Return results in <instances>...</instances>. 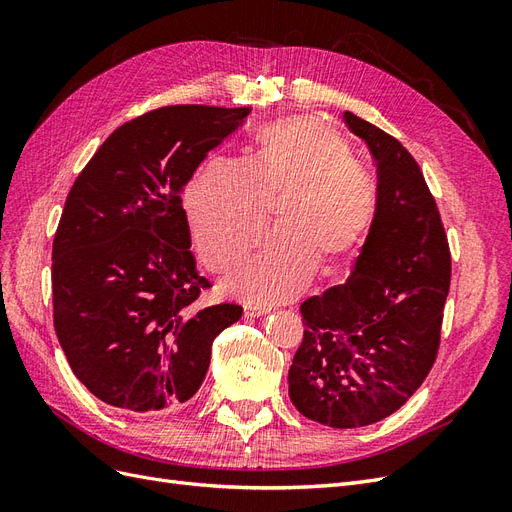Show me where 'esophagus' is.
I'll list each match as a JSON object with an SVG mask.
<instances>
[{
    "instance_id": "34e87169",
    "label": "esophagus",
    "mask_w": 512,
    "mask_h": 512,
    "mask_svg": "<svg viewBox=\"0 0 512 512\" xmlns=\"http://www.w3.org/2000/svg\"><path fill=\"white\" fill-rule=\"evenodd\" d=\"M243 314L245 318H258V316L269 314V307L256 305V303H243Z\"/></svg>"
}]
</instances>
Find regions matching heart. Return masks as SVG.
<instances>
[{"instance_id":"b5f03b06","label":"heart","mask_w":512,"mask_h":512,"mask_svg":"<svg viewBox=\"0 0 512 512\" xmlns=\"http://www.w3.org/2000/svg\"><path fill=\"white\" fill-rule=\"evenodd\" d=\"M277 200V232L228 284L262 303L299 294L316 262L335 269L354 256L376 222L378 183L329 123L307 115L271 121L245 164L211 162L190 185L185 207L205 267L237 269L265 235Z\"/></svg>"}]
</instances>
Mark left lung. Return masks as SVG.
I'll return each mask as SVG.
<instances>
[{
    "mask_svg": "<svg viewBox=\"0 0 512 512\" xmlns=\"http://www.w3.org/2000/svg\"><path fill=\"white\" fill-rule=\"evenodd\" d=\"M378 168V215L348 280L301 303L290 401L335 429L397 412L436 363L451 250L421 166L395 136L352 113Z\"/></svg>",
    "mask_w": 512,
    "mask_h": 512,
    "instance_id": "1",
    "label": "left lung"
}]
</instances>
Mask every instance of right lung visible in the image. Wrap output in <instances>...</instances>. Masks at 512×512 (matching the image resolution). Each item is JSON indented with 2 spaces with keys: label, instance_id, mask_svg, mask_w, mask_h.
Instances as JSON below:
<instances>
[{
  "label": "right lung",
  "instance_id": "add662e5",
  "mask_svg": "<svg viewBox=\"0 0 512 512\" xmlns=\"http://www.w3.org/2000/svg\"><path fill=\"white\" fill-rule=\"evenodd\" d=\"M252 108L175 104L119 126L76 177L53 239V324L66 359L104 404H183L237 303L198 305L183 190Z\"/></svg>",
  "mask_w": 512,
  "mask_h": 512
}]
</instances>
